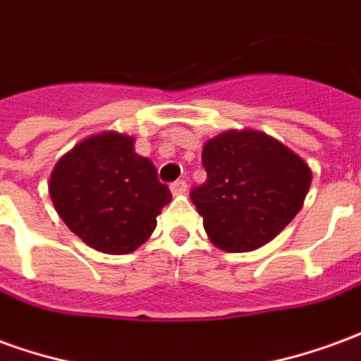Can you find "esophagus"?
<instances>
[{
    "mask_svg": "<svg viewBox=\"0 0 361 361\" xmlns=\"http://www.w3.org/2000/svg\"><path fill=\"white\" fill-rule=\"evenodd\" d=\"M170 189H172L173 195H183L185 191H188V183H185V180H176L170 185Z\"/></svg>",
    "mask_w": 361,
    "mask_h": 361,
    "instance_id": "obj_1",
    "label": "esophagus"
}]
</instances>
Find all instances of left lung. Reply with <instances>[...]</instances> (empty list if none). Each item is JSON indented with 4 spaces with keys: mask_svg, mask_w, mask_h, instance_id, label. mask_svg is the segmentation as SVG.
<instances>
[{
    "mask_svg": "<svg viewBox=\"0 0 361 361\" xmlns=\"http://www.w3.org/2000/svg\"><path fill=\"white\" fill-rule=\"evenodd\" d=\"M207 181L189 191L211 242L253 251L290 224L311 185L310 166L259 131H226L204 145Z\"/></svg>",
    "mask_w": 361,
    "mask_h": 361,
    "instance_id": "obj_1",
    "label": "left lung"
}]
</instances>
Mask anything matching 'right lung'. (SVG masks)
<instances>
[{"label": "right lung", "mask_w": 361, "mask_h": 361, "mask_svg": "<svg viewBox=\"0 0 361 361\" xmlns=\"http://www.w3.org/2000/svg\"><path fill=\"white\" fill-rule=\"evenodd\" d=\"M50 195L67 228L110 255H126L147 242L172 201L154 164L135 152L133 137L111 131L82 141L59 160Z\"/></svg>", "instance_id": "1"}]
</instances>
